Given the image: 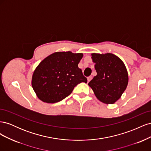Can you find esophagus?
Wrapping results in <instances>:
<instances>
[{"label": "esophagus", "mask_w": 151, "mask_h": 151, "mask_svg": "<svg viewBox=\"0 0 151 151\" xmlns=\"http://www.w3.org/2000/svg\"><path fill=\"white\" fill-rule=\"evenodd\" d=\"M91 79H92V77H91V76L88 77V83H89V82Z\"/></svg>", "instance_id": "esophagus-1"}]
</instances>
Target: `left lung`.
Here are the masks:
<instances>
[{
	"mask_svg": "<svg viewBox=\"0 0 151 151\" xmlns=\"http://www.w3.org/2000/svg\"><path fill=\"white\" fill-rule=\"evenodd\" d=\"M97 75L88 83L96 98L104 103L113 104L127 88L129 77L124 63L112 53H93Z\"/></svg>",
	"mask_w": 151,
	"mask_h": 151,
	"instance_id": "obj_1",
	"label": "left lung"
}]
</instances>
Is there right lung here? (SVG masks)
<instances>
[{
    "label": "right lung",
    "instance_id": "obj_1",
    "mask_svg": "<svg viewBox=\"0 0 151 151\" xmlns=\"http://www.w3.org/2000/svg\"><path fill=\"white\" fill-rule=\"evenodd\" d=\"M83 55L71 52H55L41 62L32 77V86L42 101L55 103L69 96L87 78L78 67Z\"/></svg>",
    "mask_w": 151,
    "mask_h": 151
}]
</instances>
